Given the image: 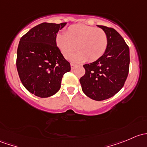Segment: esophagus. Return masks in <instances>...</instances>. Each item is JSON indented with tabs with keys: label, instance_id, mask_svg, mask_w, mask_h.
I'll return each mask as SVG.
<instances>
[{
	"label": "esophagus",
	"instance_id": "esophagus-1",
	"mask_svg": "<svg viewBox=\"0 0 147 147\" xmlns=\"http://www.w3.org/2000/svg\"><path fill=\"white\" fill-rule=\"evenodd\" d=\"M70 66H71V69H75V67H76V65L73 64V63H71V64H70Z\"/></svg>",
	"mask_w": 147,
	"mask_h": 147
}]
</instances>
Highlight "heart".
Instances as JSON below:
<instances>
[{"instance_id":"b5f03b06","label":"heart","mask_w":147,"mask_h":147,"mask_svg":"<svg viewBox=\"0 0 147 147\" xmlns=\"http://www.w3.org/2000/svg\"><path fill=\"white\" fill-rule=\"evenodd\" d=\"M55 42L65 58L69 59L76 48L78 53L72 57L73 61L93 62L105 54L108 38L102 29L77 24L69 26L65 34H57Z\"/></svg>"}]
</instances>
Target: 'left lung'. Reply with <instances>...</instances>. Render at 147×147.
I'll use <instances>...</instances> for the list:
<instances>
[{
  "label": "left lung",
  "instance_id": "left-lung-1",
  "mask_svg": "<svg viewBox=\"0 0 147 147\" xmlns=\"http://www.w3.org/2000/svg\"><path fill=\"white\" fill-rule=\"evenodd\" d=\"M107 33L108 45L105 54L83 65L85 74L80 79L83 92L92 100H107L121 90L129 69V48L121 35L112 28L97 26Z\"/></svg>",
  "mask_w": 147,
  "mask_h": 147
}]
</instances>
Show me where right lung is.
<instances>
[{
    "instance_id": "obj_1",
    "label": "right lung",
    "mask_w": 147,
    "mask_h": 147,
    "mask_svg": "<svg viewBox=\"0 0 147 147\" xmlns=\"http://www.w3.org/2000/svg\"><path fill=\"white\" fill-rule=\"evenodd\" d=\"M66 25L42 23L20 40L16 67L22 84L30 93L48 97L60 89L63 75L71 69L56 45L57 33Z\"/></svg>"
}]
</instances>
